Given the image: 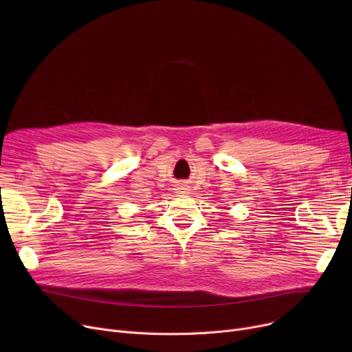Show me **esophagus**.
I'll use <instances>...</instances> for the list:
<instances>
[{"instance_id": "obj_1", "label": "esophagus", "mask_w": 352, "mask_h": 352, "mask_svg": "<svg viewBox=\"0 0 352 352\" xmlns=\"http://www.w3.org/2000/svg\"><path fill=\"white\" fill-rule=\"evenodd\" d=\"M175 192L177 194H190V188H188V186H186V184H178V186L175 187Z\"/></svg>"}]
</instances>
